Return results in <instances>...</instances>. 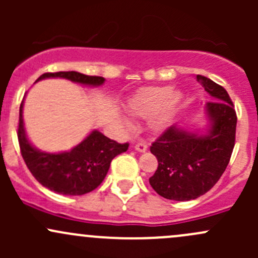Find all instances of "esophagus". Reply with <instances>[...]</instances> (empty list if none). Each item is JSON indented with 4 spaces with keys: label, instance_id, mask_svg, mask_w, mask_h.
<instances>
[{
    "label": "esophagus",
    "instance_id": "34e87169",
    "mask_svg": "<svg viewBox=\"0 0 258 258\" xmlns=\"http://www.w3.org/2000/svg\"><path fill=\"white\" fill-rule=\"evenodd\" d=\"M135 150L139 151V152H146V151H147V145H146L145 142H140V144L135 146Z\"/></svg>",
    "mask_w": 258,
    "mask_h": 258
}]
</instances>
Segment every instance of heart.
Listing matches in <instances>:
<instances>
[{
  "instance_id": "b5f03b06",
  "label": "heart",
  "mask_w": 258,
  "mask_h": 258,
  "mask_svg": "<svg viewBox=\"0 0 258 258\" xmlns=\"http://www.w3.org/2000/svg\"><path fill=\"white\" fill-rule=\"evenodd\" d=\"M182 102V93L172 91L171 86H150L137 91L128 100L126 111L134 118H148L151 131L156 134L166 131L172 123ZM126 127L130 122L123 119Z\"/></svg>"
}]
</instances>
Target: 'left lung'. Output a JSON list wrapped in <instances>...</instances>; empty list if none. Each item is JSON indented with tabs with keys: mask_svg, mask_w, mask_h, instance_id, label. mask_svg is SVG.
Here are the masks:
<instances>
[{
	"mask_svg": "<svg viewBox=\"0 0 258 258\" xmlns=\"http://www.w3.org/2000/svg\"><path fill=\"white\" fill-rule=\"evenodd\" d=\"M196 79L212 100L205 106L206 134L172 124L150 148L158 161L150 184L173 201H189L210 191L225 172L235 147L237 116L227 91L201 75Z\"/></svg>",
	"mask_w": 258,
	"mask_h": 258,
	"instance_id": "1",
	"label": "left lung"
}]
</instances>
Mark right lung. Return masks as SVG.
Here are the masks:
<instances>
[{
  "label": "right lung",
  "instance_id": "obj_1",
  "mask_svg": "<svg viewBox=\"0 0 258 258\" xmlns=\"http://www.w3.org/2000/svg\"><path fill=\"white\" fill-rule=\"evenodd\" d=\"M45 79H66L85 86L103 85L105 79L87 76L76 71L43 74L37 81ZM36 81V82H37ZM23 101L20 106L18 142L21 153L28 170L42 186L66 196H81L97 188L117 155L126 152L128 144H118L97 130H93L81 144L64 152L51 153L38 150L30 142L23 123Z\"/></svg>",
  "mask_w": 258,
  "mask_h": 258
}]
</instances>
